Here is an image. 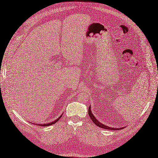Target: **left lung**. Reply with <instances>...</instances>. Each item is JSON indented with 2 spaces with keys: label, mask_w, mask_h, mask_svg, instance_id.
Masks as SVG:
<instances>
[{
  "label": "left lung",
  "mask_w": 158,
  "mask_h": 158,
  "mask_svg": "<svg viewBox=\"0 0 158 158\" xmlns=\"http://www.w3.org/2000/svg\"><path fill=\"white\" fill-rule=\"evenodd\" d=\"M88 114L89 117H90L91 120H92V122L95 123V124L96 126H98L100 127H102V128H104V129H107V130H121L122 128H123V127H120V128H114V127H109V126H106L105 125H104L103 123H100L98 120H96V117L94 116V114H92V111H91V108H90V106H89V109H88Z\"/></svg>",
  "instance_id": "8db88e82"
}]
</instances>
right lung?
I'll return each instance as SVG.
<instances>
[{"mask_svg":"<svg viewBox=\"0 0 158 158\" xmlns=\"http://www.w3.org/2000/svg\"><path fill=\"white\" fill-rule=\"evenodd\" d=\"M62 115L60 116L58 118H57V120H54V122H50V123H44V124H42V123H40V124H38V123H36V125L38 124V125H39V126H50V125H52V124H54V123H56L59 120H60V118L61 117H62ZM33 124H35V123H32Z\"/></svg>","mask_w":158,"mask_h":158,"instance_id":"add662e5","label":"right lung"}]
</instances>
